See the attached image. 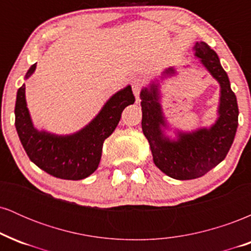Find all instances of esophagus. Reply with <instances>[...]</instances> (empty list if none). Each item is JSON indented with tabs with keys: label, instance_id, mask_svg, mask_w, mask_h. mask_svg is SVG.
Instances as JSON below:
<instances>
[{
	"label": "esophagus",
	"instance_id": "34e87169",
	"mask_svg": "<svg viewBox=\"0 0 251 251\" xmlns=\"http://www.w3.org/2000/svg\"><path fill=\"white\" fill-rule=\"evenodd\" d=\"M131 86H132V91H133V94L135 97V102H139V94H140V89L143 87V82L140 79H133L131 81Z\"/></svg>",
	"mask_w": 251,
	"mask_h": 251
}]
</instances>
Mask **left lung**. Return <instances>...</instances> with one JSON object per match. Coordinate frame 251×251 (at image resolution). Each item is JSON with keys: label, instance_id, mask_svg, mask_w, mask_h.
<instances>
[{"label": "left lung", "instance_id": "8db88e82", "mask_svg": "<svg viewBox=\"0 0 251 251\" xmlns=\"http://www.w3.org/2000/svg\"><path fill=\"white\" fill-rule=\"evenodd\" d=\"M192 50L220 83L217 119L211 126L181 131L172 127L166 119L162 106V86L166 80L177 76L176 66L164 70L140 92L142 128L150 144L153 163L166 176L178 180L200 178L217 166L231 148L238 126L237 99L217 53L203 41L196 42ZM169 131L173 133L169 135Z\"/></svg>", "mask_w": 251, "mask_h": 251}]
</instances>
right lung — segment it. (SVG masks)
I'll list each match as a JSON object with an SVG mask.
<instances>
[{
    "label": "right lung",
    "mask_w": 251,
    "mask_h": 251,
    "mask_svg": "<svg viewBox=\"0 0 251 251\" xmlns=\"http://www.w3.org/2000/svg\"><path fill=\"white\" fill-rule=\"evenodd\" d=\"M35 70L34 63L25 79H29ZM133 102L134 96L127 85L109 98L99 113L81 129L71 134H55L34 126L24 83L16 96L15 127L25 153L36 166L60 179L79 180L98 169L103 142L116 129L124 108Z\"/></svg>",
    "instance_id": "add662e5"
}]
</instances>
